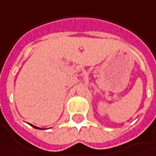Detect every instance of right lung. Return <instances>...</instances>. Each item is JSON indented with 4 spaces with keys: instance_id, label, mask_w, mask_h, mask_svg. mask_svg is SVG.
I'll return each mask as SVG.
<instances>
[{
    "instance_id": "1",
    "label": "right lung",
    "mask_w": 156,
    "mask_h": 156,
    "mask_svg": "<svg viewBox=\"0 0 156 156\" xmlns=\"http://www.w3.org/2000/svg\"><path fill=\"white\" fill-rule=\"evenodd\" d=\"M31 126H33V127H34V128H35V129H39L38 127H35V126H34V125H32V124H31Z\"/></svg>"
}]
</instances>
